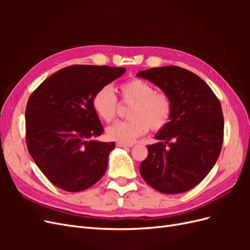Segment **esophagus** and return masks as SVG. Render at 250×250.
I'll return each mask as SVG.
<instances>
[{
    "label": "esophagus",
    "mask_w": 250,
    "mask_h": 250,
    "mask_svg": "<svg viewBox=\"0 0 250 250\" xmlns=\"http://www.w3.org/2000/svg\"><path fill=\"white\" fill-rule=\"evenodd\" d=\"M117 146L119 147H132L133 144H124V143H118Z\"/></svg>",
    "instance_id": "esophagus-1"
}]
</instances>
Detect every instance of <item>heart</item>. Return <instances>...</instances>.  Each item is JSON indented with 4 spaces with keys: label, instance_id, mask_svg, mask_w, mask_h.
Returning a JSON list of instances; mask_svg holds the SVG:
<instances>
[{
    "label": "heart",
    "instance_id": "obj_1",
    "mask_svg": "<svg viewBox=\"0 0 250 250\" xmlns=\"http://www.w3.org/2000/svg\"><path fill=\"white\" fill-rule=\"evenodd\" d=\"M121 99L132 104L128 111L130 120L120 121L107 128V138L119 143L131 144L148 132L163 130L170 123L173 115V101L165 92H157L151 83L141 78H132L119 87ZM93 108L104 122L116 119L119 102L109 86L97 90L93 97Z\"/></svg>",
    "mask_w": 250,
    "mask_h": 250
}]
</instances>
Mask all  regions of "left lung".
<instances>
[{
    "label": "left lung",
    "mask_w": 250,
    "mask_h": 250,
    "mask_svg": "<svg viewBox=\"0 0 250 250\" xmlns=\"http://www.w3.org/2000/svg\"><path fill=\"white\" fill-rule=\"evenodd\" d=\"M173 101L169 125L148 145L140 166L144 180L154 190L178 194L191 190L214 167L221 152L224 120L220 101L197 75L176 65L141 71Z\"/></svg>",
    "instance_id": "obj_1"
}]
</instances>
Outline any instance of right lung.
I'll return each mask as SVG.
<instances>
[{"label":"right lung","mask_w":250,"mask_h":250,"mask_svg":"<svg viewBox=\"0 0 250 250\" xmlns=\"http://www.w3.org/2000/svg\"><path fill=\"white\" fill-rule=\"evenodd\" d=\"M125 71L107 65H69L47 78L29 97L27 148L53 185L80 192L104 175L116 145L93 140L104 129L92 101L97 90Z\"/></svg>","instance_id":"add662e5"}]
</instances>
